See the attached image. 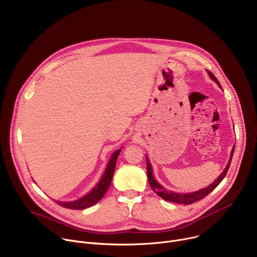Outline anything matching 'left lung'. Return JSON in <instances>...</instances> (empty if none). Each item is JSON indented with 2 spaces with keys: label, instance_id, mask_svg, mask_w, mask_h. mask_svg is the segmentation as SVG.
I'll return each instance as SVG.
<instances>
[{
  "label": "left lung",
  "instance_id": "8db88e82",
  "mask_svg": "<svg viewBox=\"0 0 257 257\" xmlns=\"http://www.w3.org/2000/svg\"><path fill=\"white\" fill-rule=\"evenodd\" d=\"M208 74H209V77L211 79H213L217 84L218 86H221V84H219L218 80L216 79V77L212 74V73L210 71H208ZM233 154H234V149L232 150V153H231V159L225 169V171L221 174V176H219L211 185H209L208 187L204 188V189H201L199 191H196V192H193V193H176V192H172V191H168L166 190L161 184H159V183L155 180L154 178V175H153V168L150 164V161L149 159L146 158V171H148V179H149V183L151 185V188L160 196L162 197L163 199L167 200V201H171V202H175V203H181V204H191V203H194L202 198H204L206 195H208L218 184L223 181V179L225 178L229 168H230V165H231V162H232V158H233Z\"/></svg>",
  "mask_w": 257,
  "mask_h": 257
}]
</instances>
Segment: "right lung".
Here are the masks:
<instances>
[{"mask_svg": "<svg viewBox=\"0 0 257 257\" xmlns=\"http://www.w3.org/2000/svg\"><path fill=\"white\" fill-rule=\"evenodd\" d=\"M120 152L121 151L118 150L117 152H115L113 154L111 160H109V162L105 168V171L103 173L101 180L99 181L96 187H94L88 194H86L82 198H79L78 200L72 201V202H62V201H56V202L60 206L70 208V209H84V208H87V207L95 204L96 202H98L105 194L109 185H111V182H112L115 168H116L117 158H118Z\"/></svg>", "mask_w": 257, "mask_h": 257, "instance_id": "1", "label": "right lung"}]
</instances>
